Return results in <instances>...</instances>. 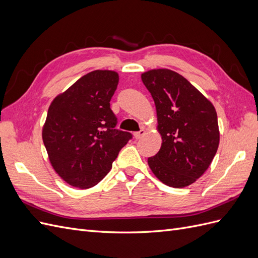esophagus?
Segmentation results:
<instances>
[{
	"instance_id": "34e87169",
	"label": "esophagus",
	"mask_w": 258,
	"mask_h": 258,
	"mask_svg": "<svg viewBox=\"0 0 258 258\" xmlns=\"http://www.w3.org/2000/svg\"><path fill=\"white\" fill-rule=\"evenodd\" d=\"M145 134H146V131L144 130V129H141L140 131H138V132H135L134 134V136H135V138L137 139V140H139V139H141V138H143L144 136H145Z\"/></svg>"
}]
</instances>
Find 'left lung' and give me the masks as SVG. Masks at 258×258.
<instances>
[{
    "label": "left lung",
    "mask_w": 258,
    "mask_h": 258,
    "mask_svg": "<svg viewBox=\"0 0 258 258\" xmlns=\"http://www.w3.org/2000/svg\"><path fill=\"white\" fill-rule=\"evenodd\" d=\"M157 112L162 143L147 159L153 173L170 187L197 181L212 162L220 144L215 107L185 77L168 69L141 75Z\"/></svg>",
    "instance_id": "1"
}]
</instances>
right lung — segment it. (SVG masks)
<instances>
[{"mask_svg":"<svg viewBox=\"0 0 258 258\" xmlns=\"http://www.w3.org/2000/svg\"><path fill=\"white\" fill-rule=\"evenodd\" d=\"M114 71L96 70L53 99L42 137L53 170L73 187L97 185L132 138L116 129L110 101L118 85Z\"/></svg>","mask_w":258,"mask_h":258,"instance_id":"1","label":"right lung"}]
</instances>
